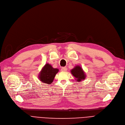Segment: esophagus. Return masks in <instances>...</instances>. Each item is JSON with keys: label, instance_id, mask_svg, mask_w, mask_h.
Returning <instances> with one entry per match:
<instances>
[{"label": "esophagus", "instance_id": "34e87169", "mask_svg": "<svg viewBox=\"0 0 125 125\" xmlns=\"http://www.w3.org/2000/svg\"><path fill=\"white\" fill-rule=\"evenodd\" d=\"M67 68H66V67H62V68H61V71H63V72H65V71H67Z\"/></svg>", "mask_w": 125, "mask_h": 125}]
</instances>
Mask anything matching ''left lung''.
<instances>
[{
	"label": "left lung",
	"mask_w": 125,
	"mask_h": 125,
	"mask_svg": "<svg viewBox=\"0 0 125 125\" xmlns=\"http://www.w3.org/2000/svg\"><path fill=\"white\" fill-rule=\"evenodd\" d=\"M72 74L75 77L77 82H80L84 80L86 78V75L82 68L79 66H75L71 70Z\"/></svg>",
	"instance_id": "left-lung-1"
}]
</instances>
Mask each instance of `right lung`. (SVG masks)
Here are the masks:
<instances>
[{"mask_svg": "<svg viewBox=\"0 0 125 125\" xmlns=\"http://www.w3.org/2000/svg\"><path fill=\"white\" fill-rule=\"evenodd\" d=\"M58 71V69L54 68L49 64H46L39 75V78L42 83L50 84L53 82L56 74Z\"/></svg>", "mask_w": 125, "mask_h": 125, "instance_id": "add662e5", "label": "right lung"}]
</instances>
